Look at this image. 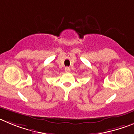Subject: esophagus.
<instances>
[{
	"mask_svg": "<svg viewBox=\"0 0 134 134\" xmlns=\"http://www.w3.org/2000/svg\"><path fill=\"white\" fill-rule=\"evenodd\" d=\"M65 71L66 73H69V72H70V69H69V67H66L65 69Z\"/></svg>",
	"mask_w": 134,
	"mask_h": 134,
	"instance_id": "obj_1",
	"label": "esophagus"
}]
</instances>
